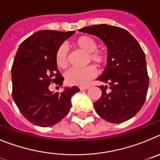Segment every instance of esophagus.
<instances>
[{
  "mask_svg": "<svg viewBox=\"0 0 160 160\" xmlns=\"http://www.w3.org/2000/svg\"><path fill=\"white\" fill-rule=\"evenodd\" d=\"M88 88H89V86H80V89L81 90V91L88 89Z\"/></svg>",
  "mask_w": 160,
  "mask_h": 160,
  "instance_id": "1",
  "label": "esophagus"
}]
</instances>
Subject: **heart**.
I'll return each mask as SVG.
<instances>
[{
    "mask_svg": "<svg viewBox=\"0 0 160 160\" xmlns=\"http://www.w3.org/2000/svg\"><path fill=\"white\" fill-rule=\"evenodd\" d=\"M73 47L78 51L87 55L86 63L92 62L99 67L106 59V55L101 50L97 49V42L93 38L88 35H82L72 42ZM55 62L60 68H65L68 63V56L67 50L63 46L58 47L55 52ZM96 74L93 67L88 66L81 69H71L65 74V80L72 85H85Z\"/></svg>",
    "mask_w": 160,
    "mask_h": 160,
    "instance_id": "1",
    "label": "heart"
}]
</instances>
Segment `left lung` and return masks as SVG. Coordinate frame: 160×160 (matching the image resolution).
<instances>
[{"label": "left lung", "instance_id": "obj_1", "mask_svg": "<svg viewBox=\"0 0 160 160\" xmlns=\"http://www.w3.org/2000/svg\"><path fill=\"white\" fill-rule=\"evenodd\" d=\"M79 31L98 37L108 51L105 71L97 79L108 85L99 87L102 93L93 104L96 112L112 123L129 120L143 105L149 86L143 51L127 30L118 26L93 25Z\"/></svg>", "mask_w": 160, "mask_h": 160}]
</instances>
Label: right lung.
I'll use <instances>...</instances> for the list:
<instances>
[{
    "instance_id": "1",
    "label": "right lung",
    "mask_w": 160,
    "mask_h": 160,
    "mask_svg": "<svg viewBox=\"0 0 160 160\" xmlns=\"http://www.w3.org/2000/svg\"><path fill=\"white\" fill-rule=\"evenodd\" d=\"M75 33L40 30L22 42L17 51L11 69L12 96L22 114L36 126L48 127L60 122L70 110L72 97L80 91L76 86L60 93L49 89L51 83L63 84L55 52Z\"/></svg>"
}]
</instances>
